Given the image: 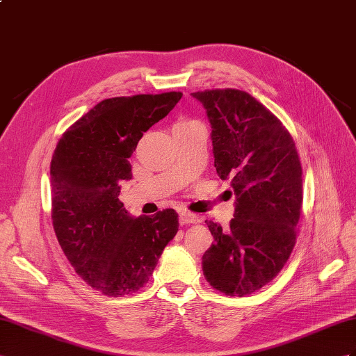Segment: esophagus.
<instances>
[{"label":"esophagus","instance_id":"34e87169","mask_svg":"<svg viewBox=\"0 0 356 356\" xmlns=\"http://www.w3.org/2000/svg\"><path fill=\"white\" fill-rule=\"evenodd\" d=\"M179 220H180V224H181V225H184V224H195V222L200 221L197 215L189 213V212H181V213L179 215Z\"/></svg>","mask_w":356,"mask_h":356}]
</instances>
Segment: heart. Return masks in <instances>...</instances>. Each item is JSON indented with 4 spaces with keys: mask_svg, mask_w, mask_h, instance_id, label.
I'll return each instance as SVG.
<instances>
[{
    "mask_svg": "<svg viewBox=\"0 0 356 356\" xmlns=\"http://www.w3.org/2000/svg\"><path fill=\"white\" fill-rule=\"evenodd\" d=\"M193 123H195V122H191V120H181V122H179L177 124H193Z\"/></svg>",
    "mask_w": 356,
    "mask_h": 356,
    "instance_id": "obj_1",
    "label": "heart"
}]
</instances>
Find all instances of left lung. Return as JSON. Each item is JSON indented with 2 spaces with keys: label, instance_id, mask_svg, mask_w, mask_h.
<instances>
[{
  "label": "left lung",
  "instance_id": "1",
  "mask_svg": "<svg viewBox=\"0 0 356 356\" xmlns=\"http://www.w3.org/2000/svg\"><path fill=\"white\" fill-rule=\"evenodd\" d=\"M211 123L215 168L236 197L230 227L209 221L212 247L202 259L213 289L245 296L266 286L295 247L302 206V167L278 118L241 90L191 93Z\"/></svg>",
  "mask_w": 356,
  "mask_h": 356
}]
</instances>
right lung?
I'll list each match as a JSON object with an SVG mask.
<instances>
[{
  "label": "right lung",
  "mask_w": 356,
  "mask_h": 356,
  "mask_svg": "<svg viewBox=\"0 0 356 356\" xmlns=\"http://www.w3.org/2000/svg\"><path fill=\"white\" fill-rule=\"evenodd\" d=\"M181 97L105 99L63 134L51 161L52 224L78 275L108 296L144 287L163 248L179 230L175 209L132 216L118 200L131 179L129 159L144 132Z\"/></svg>",
  "instance_id": "add662e5"
}]
</instances>
